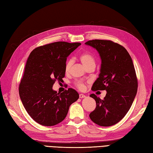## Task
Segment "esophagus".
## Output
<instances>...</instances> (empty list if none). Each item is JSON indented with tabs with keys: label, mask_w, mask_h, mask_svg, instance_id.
<instances>
[{
	"label": "esophagus",
	"mask_w": 153,
	"mask_h": 153,
	"mask_svg": "<svg viewBox=\"0 0 153 153\" xmlns=\"http://www.w3.org/2000/svg\"><path fill=\"white\" fill-rule=\"evenodd\" d=\"M84 97H85V95H83V94H79V98L82 99V98H84Z\"/></svg>",
	"instance_id": "34e87169"
}]
</instances>
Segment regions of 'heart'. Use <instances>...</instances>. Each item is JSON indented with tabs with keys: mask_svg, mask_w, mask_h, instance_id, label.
Here are the masks:
<instances>
[{
	"mask_svg": "<svg viewBox=\"0 0 153 153\" xmlns=\"http://www.w3.org/2000/svg\"><path fill=\"white\" fill-rule=\"evenodd\" d=\"M79 60L82 62L83 65L85 66V68H87L91 66H95V57H94L93 55L88 52H85V53H83L79 56ZM73 64V60L70 59L68 60L66 64H65L64 70L66 73H69L71 70V68ZM76 85L77 87L79 89H85V85L82 82H77L76 83Z\"/></svg>",
	"mask_w": 153,
	"mask_h": 153,
	"instance_id": "obj_1",
	"label": "heart"
}]
</instances>
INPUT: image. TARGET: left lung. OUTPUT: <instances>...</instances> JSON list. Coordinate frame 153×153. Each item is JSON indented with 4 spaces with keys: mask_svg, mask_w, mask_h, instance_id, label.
Listing matches in <instances>:
<instances>
[{
    "mask_svg": "<svg viewBox=\"0 0 153 153\" xmlns=\"http://www.w3.org/2000/svg\"><path fill=\"white\" fill-rule=\"evenodd\" d=\"M85 45L98 51L101 59L99 77L92 91L106 90L103 100L95 94L96 108L89 117L97 125L111 126L119 122L129 111L137 91V79L130 55L126 48L108 40L89 41Z\"/></svg>",
    "mask_w": 153,
    "mask_h": 153,
    "instance_id": "left-lung-1",
    "label": "left lung"
}]
</instances>
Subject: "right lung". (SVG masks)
<instances>
[{
    "label": "right lung",
    "instance_id": "obj_1",
    "mask_svg": "<svg viewBox=\"0 0 153 153\" xmlns=\"http://www.w3.org/2000/svg\"><path fill=\"white\" fill-rule=\"evenodd\" d=\"M80 45L55 42L35 48L27 58L19 94L29 115L42 126H53L63 121L70 106L79 99L74 89L58 93L53 86L56 81H62L67 57Z\"/></svg>",
    "mask_w": 153,
    "mask_h": 153
}]
</instances>
